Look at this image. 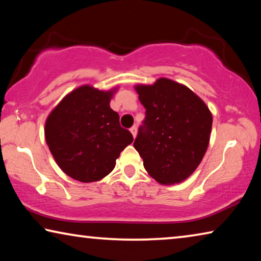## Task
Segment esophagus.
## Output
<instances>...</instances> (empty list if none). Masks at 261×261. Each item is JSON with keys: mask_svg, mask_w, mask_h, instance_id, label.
I'll use <instances>...</instances> for the list:
<instances>
[{"mask_svg": "<svg viewBox=\"0 0 261 261\" xmlns=\"http://www.w3.org/2000/svg\"><path fill=\"white\" fill-rule=\"evenodd\" d=\"M130 132L132 134V136H134V138H136V136H137V127L136 126H132L131 129H130Z\"/></svg>", "mask_w": 261, "mask_h": 261, "instance_id": "esophagus-1", "label": "esophagus"}]
</instances>
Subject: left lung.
Returning <instances> with one entry per match:
<instances>
[{
    "instance_id": "obj_1",
    "label": "left lung",
    "mask_w": 261,
    "mask_h": 261,
    "mask_svg": "<svg viewBox=\"0 0 261 261\" xmlns=\"http://www.w3.org/2000/svg\"><path fill=\"white\" fill-rule=\"evenodd\" d=\"M145 120L134 146L147 173L161 184L187 179L204 158L212 130V114L187 86L160 78L136 86Z\"/></svg>"
}]
</instances>
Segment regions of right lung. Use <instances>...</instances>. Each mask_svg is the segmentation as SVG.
Returning <instances> with one entry per match:
<instances>
[{
	"label": "right lung",
	"mask_w": 261,
	"mask_h": 261,
	"mask_svg": "<svg viewBox=\"0 0 261 261\" xmlns=\"http://www.w3.org/2000/svg\"><path fill=\"white\" fill-rule=\"evenodd\" d=\"M114 91L84 85L69 93L49 114L45 137L65 174L79 182H96L114 169L116 159L134 141L110 108Z\"/></svg>",
	"instance_id": "add662e5"
}]
</instances>
